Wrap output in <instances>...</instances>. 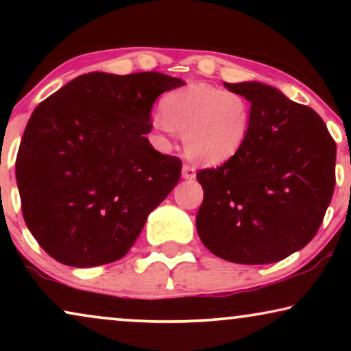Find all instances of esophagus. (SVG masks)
I'll use <instances>...</instances> for the list:
<instances>
[{"label": "esophagus", "instance_id": "esophagus-1", "mask_svg": "<svg viewBox=\"0 0 351 351\" xmlns=\"http://www.w3.org/2000/svg\"><path fill=\"white\" fill-rule=\"evenodd\" d=\"M182 176H184V179H195L196 177V169L195 166L191 165H184V167H182Z\"/></svg>", "mask_w": 351, "mask_h": 351}]
</instances>
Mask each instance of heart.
<instances>
[{"instance_id":"b5f03b06","label":"heart","mask_w":351,"mask_h":351,"mask_svg":"<svg viewBox=\"0 0 351 351\" xmlns=\"http://www.w3.org/2000/svg\"><path fill=\"white\" fill-rule=\"evenodd\" d=\"M252 126L247 97L217 86L193 83L171 90L153 114L152 128L165 143L174 132L184 136L185 153L204 165H222L237 156Z\"/></svg>"}]
</instances>
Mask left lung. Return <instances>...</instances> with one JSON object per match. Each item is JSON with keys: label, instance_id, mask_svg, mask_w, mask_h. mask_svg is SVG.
Instances as JSON below:
<instances>
[{"label": "left lung", "instance_id": "1", "mask_svg": "<svg viewBox=\"0 0 351 351\" xmlns=\"http://www.w3.org/2000/svg\"><path fill=\"white\" fill-rule=\"evenodd\" d=\"M252 105L241 152L198 171L204 199L196 230L210 252L262 265L306 246L335 186V142L315 110L262 83H225Z\"/></svg>", "mask_w": 351, "mask_h": 351}]
</instances>
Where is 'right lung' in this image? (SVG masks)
Returning <instances> with one entry per match:
<instances>
[{
	"label": "right lung",
	"instance_id": "right-lung-1",
	"mask_svg": "<svg viewBox=\"0 0 351 351\" xmlns=\"http://www.w3.org/2000/svg\"><path fill=\"white\" fill-rule=\"evenodd\" d=\"M185 83L160 71L81 75L38 105L16 160L22 214L70 267L124 257L180 179V158L148 142L152 107Z\"/></svg>",
	"mask_w": 351,
	"mask_h": 351
}]
</instances>
